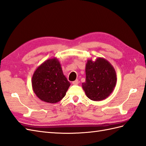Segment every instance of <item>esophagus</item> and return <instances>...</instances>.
I'll return each instance as SVG.
<instances>
[{"label":"esophagus","instance_id":"obj_1","mask_svg":"<svg viewBox=\"0 0 146 146\" xmlns=\"http://www.w3.org/2000/svg\"><path fill=\"white\" fill-rule=\"evenodd\" d=\"M72 84H74V85H77L79 84V81H78V80H76L75 81H74L72 82Z\"/></svg>","mask_w":146,"mask_h":146}]
</instances>
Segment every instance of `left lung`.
Wrapping results in <instances>:
<instances>
[{"label":"left lung","mask_w":146,"mask_h":146,"mask_svg":"<svg viewBox=\"0 0 146 146\" xmlns=\"http://www.w3.org/2000/svg\"><path fill=\"white\" fill-rule=\"evenodd\" d=\"M86 81L82 88L88 98L94 101L107 99L117 84V73L111 63L102 57L93 61L88 59L86 64Z\"/></svg>","instance_id":"obj_1"}]
</instances>
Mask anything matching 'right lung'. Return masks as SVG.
Returning <instances> with one entry per match:
<instances>
[{
    "mask_svg": "<svg viewBox=\"0 0 146 146\" xmlns=\"http://www.w3.org/2000/svg\"><path fill=\"white\" fill-rule=\"evenodd\" d=\"M31 83L37 98L50 104L60 101L70 86L57 58L48 59L37 66L33 74Z\"/></svg>",
    "mask_w": 146,
    "mask_h": 146,
    "instance_id": "1",
    "label": "right lung"
}]
</instances>
